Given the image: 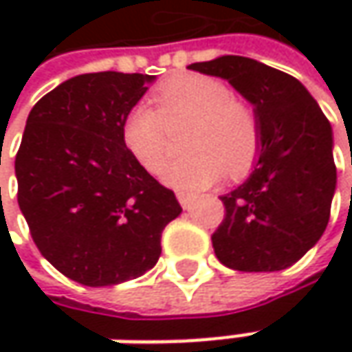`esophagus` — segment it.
Returning a JSON list of instances; mask_svg holds the SVG:
<instances>
[{
  "label": "esophagus",
  "mask_w": 352,
  "mask_h": 352,
  "mask_svg": "<svg viewBox=\"0 0 352 352\" xmlns=\"http://www.w3.org/2000/svg\"><path fill=\"white\" fill-rule=\"evenodd\" d=\"M176 197H178V201H180L184 210H192V206L196 201V194H188V192H178Z\"/></svg>",
  "instance_id": "obj_1"
}]
</instances>
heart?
Returning <instances> with one entry per match:
<instances>
[{
  "label": "heart",
  "instance_id": "heart-1",
  "mask_svg": "<svg viewBox=\"0 0 352 352\" xmlns=\"http://www.w3.org/2000/svg\"><path fill=\"white\" fill-rule=\"evenodd\" d=\"M155 109L137 103L123 121V141L148 172L156 174L168 156V129L194 121L186 139L190 155L174 160L162 180L182 190H201L225 172L241 178L261 148V121L243 100L231 98L223 82L204 74H182L153 94Z\"/></svg>",
  "mask_w": 352,
  "mask_h": 352
}]
</instances>
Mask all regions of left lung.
<instances>
[{
	"mask_svg": "<svg viewBox=\"0 0 352 352\" xmlns=\"http://www.w3.org/2000/svg\"><path fill=\"white\" fill-rule=\"evenodd\" d=\"M225 78L254 105L261 153L249 178L219 199L211 235L219 263L241 272H274L298 263L323 235L337 184L331 125L294 76L245 56L188 66Z\"/></svg>",
	"mask_w": 352,
	"mask_h": 352,
	"instance_id": "left-lung-1",
	"label": "left lung"
}]
</instances>
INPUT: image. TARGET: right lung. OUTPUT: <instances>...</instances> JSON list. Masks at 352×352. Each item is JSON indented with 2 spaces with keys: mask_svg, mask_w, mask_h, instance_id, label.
<instances>
[{
  "mask_svg": "<svg viewBox=\"0 0 352 352\" xmlns=\"http://www.w3.org/2000/svg\"><path fill=\"white\" fill-rule=\"evenodd\" d=\"M146 74L94 72L62 82L29 113L15 156L17 201L36 249L66 278L113 286L151 270L180 215L123 141Z\"/></svg>",
  "mask_w": 352,
  "mask_h": 352,
  "instance_id": "1",
  "label": "right lung"
}]
</instances>
